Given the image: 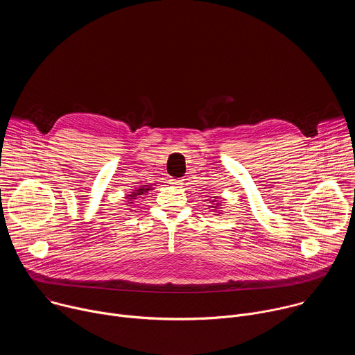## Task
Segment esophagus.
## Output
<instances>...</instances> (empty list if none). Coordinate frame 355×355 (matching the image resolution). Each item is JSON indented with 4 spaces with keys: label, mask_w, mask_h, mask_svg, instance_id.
Wrapping results in <instances>:
<instances>
[{
    "label": "esophagus",
    "mask_w": 355,
    "mask_h": 355,
    "mask_svg": "<svg viewBox=\"0 0 355 355\" xmlns=\"http://www.w3.org/2000/svg\"><path fill=\"white\" fill-rule=\"evenodd\" d=\"M170 184H171V185H175V187H181V185H184V180L171 178V180H170Z\"/></svg>",
    "instance_id": "obj_1"
}]
</instances>
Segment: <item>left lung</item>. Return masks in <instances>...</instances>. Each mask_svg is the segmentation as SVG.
<instances>
[{
  "mask_svg": "<svg viewBox=\"0 0 355 355\" xmlns=\"http://www.w3.org/2000/svg\"><path fill=\"white\" fill-rule=\"evenodd\" d=\"M212 202H215V200H212ZM219 207H220V202H218V204H216V208H215V209H219Z\"/></svg>",
  "mask_w": 355,
  "mask_h": 355,
  "instance_id": "8db88e82",
  "label": "left lung"
}]
</instances>
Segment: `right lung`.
Wrapping results in <instances>:
<instances>
[{"instance_id":"1","label":"right lung","mask_w":355,"mask_h":355,"mask_svg":"<svg viewBox=\"0 0 355 355\" xmlns=\"http://www.w3.org/2000/svg\"><path fill=\"white\" fill-rule=\"evenodd\" d=\"M147 191H150V187H148V185H143V187L135 189V191H133L130 195H128L126 198H128V200H135L139 195H143V193H146ZM129 204H132V202H129Z\"/></svg>"}]
</instances>
